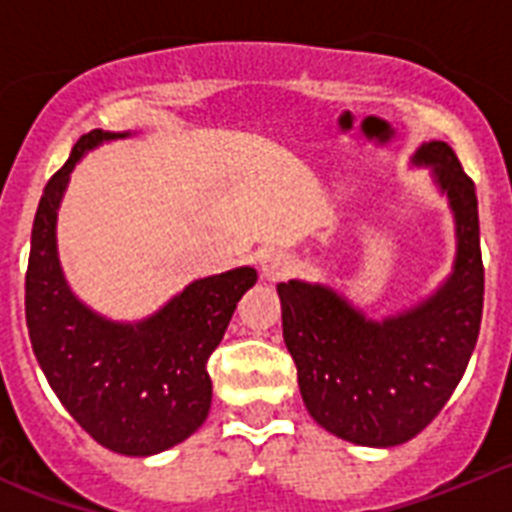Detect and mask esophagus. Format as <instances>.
<instances>
[{
	"instance_id": "esophagus-1",
	"label": "esophagus",
	"mask_w": 512,
	"mask_h": 512,
	"mask_svg": "<svg viewBox=\"0 0 512 512\" xmlns=\"http://www.w3.org/2000/svg\"><path fill=\"white\" fill-rule=\"evenodd\" d=\"M292 269H295V261H292L289 253L269 251L261 256V274H264V279H269V282H279V279L289 277Z\"/></svg>"
}]
</instances>
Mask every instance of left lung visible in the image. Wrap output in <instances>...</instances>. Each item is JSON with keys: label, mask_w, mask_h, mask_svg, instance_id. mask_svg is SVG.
Segmentation results:
<instances>
[{"label": "left lung", "mask_w": 512, "mask_h": 512, "mask_svg": "<svg viewBox=\"0 0 512 512\" xmlns=\"http://www.w3.org/2000/svg\"><path fill=\"white\" fill-rule=\"evenodd\" d=\"M456 215L454 274L431 300L372 323L318 284H279L282 330L302 400L325 431L359 446H397L418 436L449 402L477 346L485 305L474 182L454 148L425 143Z\"/></svg>", "instance_id": "left-lung-1"}]
</instances>
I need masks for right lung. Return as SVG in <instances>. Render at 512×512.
<instances>
[{"instance_id": "add662e5", "label": "right lung", "mask_w": 512, "mask_h": 512, "mask_svg": "<svg viewBox=\"0 0 512 512\" xmlns=\"http://www.w3.org/2000/svg\"><path fill=\"white\" fill-rule=\"evenodd\" d=\"M107 138L117 135H81L45 184L27 259L25 320L40 369L71 418L104 449L151 456L205 423L212 400L207 359L256 271L241 266L189 284L138 325L110 323L81 305L58 266L56 210L81 153Z\"/></svg>"}]
</instances>
